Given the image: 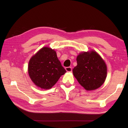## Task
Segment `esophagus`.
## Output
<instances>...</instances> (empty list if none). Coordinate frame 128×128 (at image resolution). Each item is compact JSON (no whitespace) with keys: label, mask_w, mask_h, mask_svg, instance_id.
<instances>
[{"label":"esophagus","mask_w":128,"mask_h":128,"mask_svg":"<svg viewBox=\"0 0 128 128\" xmlns=\"http://www.w3.org/2000/svg\"><path fill=\"white\" fill-rule=\"evenodd\" d=\"M66 72H72V68L70 67V66L66 67Z\"/></svg>","instance_id":"obj_1"}]
</instances>
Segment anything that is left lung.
<instances>
[{
	"instance_id": "obj_1",
	"label": "left lung",
	"mask_w": 128,
	"mask_h": 128,
	"mask_svg": "<svg viewBox=\"0 0 128 128\" xmlns=\"http://www.w3.org/2000/svg\"><path fill=\"white\" fill-rule=\"evenodd\" d=\"M76 61L78 65L72 70L73 74L85 90H96L104 83L107 76V66L96 52L80 53Z\"/></svg>"
}]
</instances>
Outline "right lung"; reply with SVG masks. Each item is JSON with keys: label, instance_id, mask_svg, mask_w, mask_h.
I'll return each instance as SVG.
<instances>
[{"label": "right lung", "instance_id": "add662e5", "mask_svg": "<svg viewBox=\"0 0 128 128\" xmlns=\"http://www.w3.org/2000/svg\"><path fill=\"white\" fill-rule=\"evenodd\" d=\"M28 72L35 85L41 88L50 89L66 70L62 66L56 51L43 47L30 60Z\"/></svg>", "mask_w": 128, "mask_h": 128}]
</instances>
